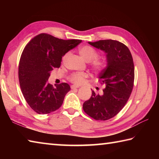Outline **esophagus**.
Wrapping results in <instances>:
<instances>
[{
    "label": "esophagus",
    "mask_w": 159,
    "mask_h": 159,
    "mask_svg": "<svg viewBox=\"0 0 159 159\" xmlns=\"http://www.w3.org/2000/svg\"><path fill=\"white\" fill-rule=\"evenodd\" d=\"M79 86H77V85H71V88L72 90H74V89H76V88H79Z\"/></svg>",
    "instance_id": "1"
}]
</instances>
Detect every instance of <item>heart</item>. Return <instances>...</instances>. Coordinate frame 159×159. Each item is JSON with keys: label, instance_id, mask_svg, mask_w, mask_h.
<instances>
[{"label": "heart", "instance_id": "heart-1", "mask_svg": "<svg viewBox=\"0 0 159 159\" xmlns=\"http://www.w3.org/2000/svg\"><path fill=\"white\" fill-rule=\"evenodd\" d=\"M80 55L85 59L86 61H89L92 69L96 73H100L105 69L107 64L104 61L97 58L98 53L93 47L90 45H84L79 49ZM69 52H66L61 57V62H64L69 56ZM88 77V74L83 72H75L72 73L69 76V80L71 83L76 85H80L84 82L85 79Z\"/></svg>", "mask_w": 159, "mask_h": 159}]
</instances>
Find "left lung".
Instances as JSON below:
<instances>
[{"label":"left lung","mask_w":159,"mask_h":159,"mask_svg":"<svg viewBox=\"0 0 159 159\" xmlns=\"http://www.w3.org/2000/svg\"><path fill=\"white\" fill-rule=\"evenodd\" d=\"M88 43L107 53V66L99 76L105 88L102 95L92 91V96L83 103V109L95 120H107L117 115L130 98L134 79L133 57L125 45L114 40Z\"/></svg>","instance_id":"1"}]
</instances>
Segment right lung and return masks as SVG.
Returning a JSON list of instances; mask_svg holds the SVG:
<instances>
[{"mask_svg":"<svg viewBox=\"0 0 159 159\" xmlns=\"http://www.w3.org/2000/svg\"><path fill=\"white\" fill-rule=\"evenodd\" d=\"M81 41L40 34L26 44L19 63V81L24 98L37 114H50L61 106L69 85L61 83L53 87L48 80L50 72L60 66L61 57Z\"/></svg>","mask_w":159,"mask_h":159,"instance_id":"add662e5","label":"right lung"}]
</instances>
